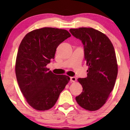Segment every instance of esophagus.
Listing matches in <instances>:
<instances>
[{
    "mask_svg": "<svg viewBox=\"0 0 130 130\" xmlns=\"http://www.w3.org/2000/svg\"><path fill=\"white\" fill-rule=\"evenodd\" d=\"M76 81V78L75 77H70V82H75Z\"/></svg>",
    "mask_w": 130,
    "mask_h": 130,
    "instance_id": "esophagus-1",
    "label": "esophagus"
}]
</instances>
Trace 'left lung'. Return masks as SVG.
<instances>
[{
  "instance_id": "obj_1",
  "label": "left lung",
  "mask_w": 130,
  "mask_h": 130,
  "mask_svg": "<svg viewBox=\"0 0 130 130\" xmlns=\"http://www.w3.org/2000/svg\"><path fill=\"white\" fill-rule=\"evenodd\" d=\"M69 31L82 42L89 67L88 76L78 79L83 92L76 100L84 109L96 111L105 104L116 81L118 66L114 48L108 37L93 28H79Z\"/></svg>"
}]
</instances>
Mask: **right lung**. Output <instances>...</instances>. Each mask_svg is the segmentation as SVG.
I'll return each instance as SVG.
<instances>
[{"instance_id":"add662e5","label":"right lung","mask_w":130,"mask_h":130,"mask_svg":"<svg viewBox=\"0 0 130 130\" xmlns=\"http://www.w3.org/2000/svg\"><path fill=\"white\" fill-rule=\"evenodd\" d=\"M70 37L65 29L45 27L27 34L19 45L15 64L17 82L35 109L52 108L70 80L69 76L55 74L46 66L54 58L60 44Z\"/></svg>"}]
</instances>
